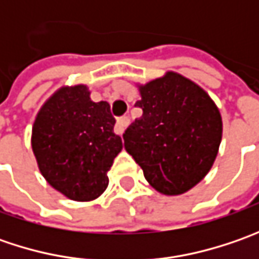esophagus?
Instances as JSON below:
<instances>
[{
  "instance_id": "esophagus-1",
  "label": "esophagus",
  "mask_w": 259,
  "mask_h": 259,
  "mask_svg": "<svg viewBox=\"0 0 259 259\" xmlns=\"http://www.w3.org/2000/svg\"><path fill=\"white\" fill-rule=\"evenodd\" d=\"M128 124H130V118H128V116H121V118L116 121V125H115V133H116L118 135H122Z\"/></svg>"
}]
</instances>
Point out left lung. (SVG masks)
<instances>
[{
  "instance_id": "8db88e82",
  "label": "left lung",
  "mask_w": 259,
  "mask_h": 259,
  "mask_svg": "<svg viewBox=\"0 0 259 259\" xmlns=\"http://www.w3.org/2000/svg\"><path fill=\"white\" fill-rule=\"evenodd\" d=\"M143 116L124 134L128 154L158 193L189 192L210 171L222 141V116L203 88L177 72L138 85Z\"/></svg>"
}]
</instances>
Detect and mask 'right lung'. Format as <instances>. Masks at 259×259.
I'll return each instance as SVG.
<instances>
[{
  "instance_id": "add662e5",
  "label": "right lung",
  "mask_w": 259,
  "mask_h": 259,
  "mask_svg": "<svg viewBox=\"0 0 259 259\" xmlns=\"http://www.w3.org/2000/svg\"><path fill=\"white\" fill-rule=\"evenodd\" d=\"M108 102H94L86 85L62 86L35 116L31 148L38 170L57 192L76 202L98 199L122 150Z\"/></svg>"
}]
</instances>
